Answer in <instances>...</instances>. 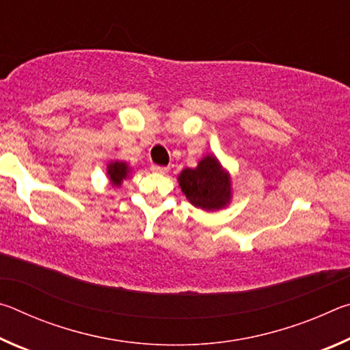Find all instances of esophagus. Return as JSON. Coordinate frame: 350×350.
<instances>
[{
    "mask_svg": "<svg viewBox=\"0 0 350 350\" xmlns=\"http://www.w3.org/2000/svg\"><path fill=\"white\" fill-rule=\"evenodd\" d=\"M151 170L154 171V173H159V174L168 173V168L167 167H159V165H151Z\"/></svg>",
    "mask_w": 350,
    "mask_h": 350,
    "instance_id": "34e87169",
    "label": "esophagus"
}]
</instances>
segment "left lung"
Here are the masks:
<instances>
[{"instance_id": "left-lung-1", "label": "left lung", "mask_w": 350, "mask_h": 350, "mask_svg": "<svg viewBox=\"0 0 350 350\" xmlns=\"http://www.w3.org/2000/svg\"><path fill=\"white\" fill-rule=\"evenodd\" d=\"M189 204L206 211L221 210L232 200V177L215 156H205L196 168H185L177 177Z\"/></svg>"}]
</instances>
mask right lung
<instances>
[{
	"instance_id": "right-lung-1",
	"label": "right lung",
	"mask_w": 350,
	"mask_h": 350,
	"mask_svg": "<svg viewBox=\"0 0 350 350\" xmlns=\"http://www.w3.org/2000/svg\"><path fill=\"white\" fill-rule=\"evenodd\" d=\"M129 173V167L126 162H109L108 165V176L112 187H120L123 179H126Z\"/></svg>"
}]
</instances>
